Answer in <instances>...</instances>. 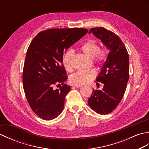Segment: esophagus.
Instances as JSON below:
<instances>
[{"mask_svg":"<svg viewBox=\"0 0 149 149\" xmlns=\"http://www.w3.org/2000/svg\"><path fill=\"white\" fill-rule=\"evenodd\" d=\"M74 86L75 87V88H80L82 86V85H80V84H75L74 85Z\"/></svg>","mask_w":149,"mask_h":149,"instance_id":"1","label":"esophagus"}]
</instances>
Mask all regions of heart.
<instances>
[{
  "instance_id": "b5f03b06",
  "label": "heart",
  "mask_w": 149,
  "mask_h": 149,
  "mask_svg": "<svg viewBox=\"0 0 149 149\" xmlns=\"http://www.w3.org/2000/svg\"><path fill=\"white\" fill-rule=\"evenodd\" d=\"M80 49L85 55L93 58V61L99 65H102L105 62L107 56L106 49H99V45L96 41L90 40L82 44ZM74 55V51L68 50L63 58V64L66 70L72 69L71 60ZM97 71L93 68L79 70L70 75V81L74 84H84L90 83L96 77Z\"/></svg>"
}]
</instances>
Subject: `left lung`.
Returning a JSON list of instances; mask_svg holds the SVG:
<instances>
[{"instance_id":"1","label":"left lung","mask_w":149,"mask_h":149,"mask_svg":"<svg viewBox=\"0 0 149 149\" xmlns=\"http://www.w3.org/2000/svg\"><path fill=\"white\" fill-rule=\"evenodd\" d=\"M90 33L100 39L109 52L96 79L104 84L102 90H93L88 103L96 113L106 115L116 108L125 93L129 77V54L121 39L111 31L95 27Z\"/></svg>"}]
</instances>
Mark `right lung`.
<instances>
[{
  "label": "right lung",
  "instance_id": "obj_1",
  "mask_svg": "<svg viewBox=\"0 0 149 149\" xmlns=\"http://www.w3.org/2000/svg\"><path fill=\"white\" fill-rule=\"evenodd\" d=\"M88 33L83 28L50 29L39 33L27 49L23 70V86L31 108L45 120L56 118L64 109L71 87L63 65L66 50ZM63 86L55 89L53 86Z\"/></svg>",
  "mask_w": 149,
  "mask_h": 149
}]
</instances>
